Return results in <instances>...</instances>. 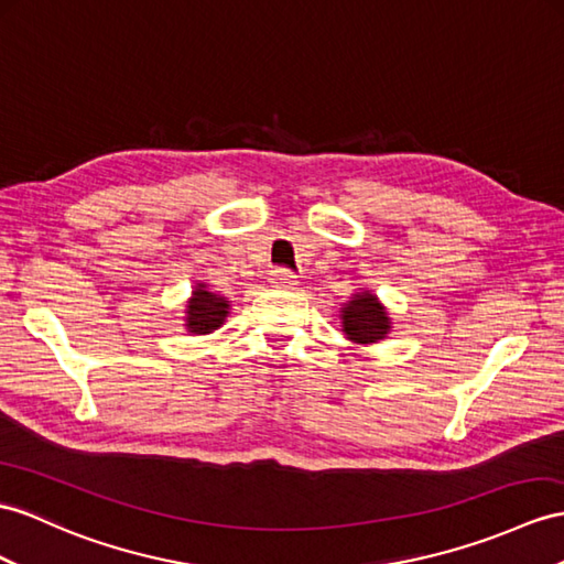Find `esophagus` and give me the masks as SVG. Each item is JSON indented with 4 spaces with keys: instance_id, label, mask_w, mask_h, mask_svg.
<instances>
[{
    "instance_id": "esophagus-1",
    "label": "esophagus",
    "mask_w": 564,
    "mask_h": 564,
    "mask_svg": "<svg viewBox=\"0 0 564 564\" xmlns=\"http://www.w3.org/2000/svg\"><path fill=\"white\" fill-rule=\"evenodd\" d=\"M270 284L278 290H292L296 284V274L290 268H274L270 274Z\"/></svg>"
}]
</instances>
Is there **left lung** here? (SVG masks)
<instances>
[{"mask_svg": "<svg viewBox=\"0 0 564 564\" xmlns=\"http://www.w3.org/2000/svg\"><path fill=\"white\" fill-rule=\"evenodd\" d=\"M341 327L349 339L368 345V341H378L388 335L390 318L388 313L376 301L373 294H356L349 304L341 311Z\"/></svg>", "mask_w": 564, "mask_h": 564, "instance_id": "obj_1", "label": "left lung"}]
</instances>
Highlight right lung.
Segmentation results:
<instances>
[{"instance_id":"right-lung-1","label":"right lung","mask_w":564,"mask_h":564,"mask_svg":"<svg viewBox=\"0 0 564 564\" xmlns=\"http://www.w3.org/2000/svg\"><path fill=\"white\" fill-rule=\"evenodd\" d=\"M227 308H229V304L223 296H217L213 292H205V286L200 284L198 290L194 292V299L188 301L186 325H188L191 333L208 335V333H213V329L223 325Z\"/></svg>"}]
</instances>
